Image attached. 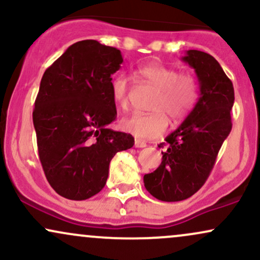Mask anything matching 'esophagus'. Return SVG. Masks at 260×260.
I'll use <instances>...</instances> for the list:
<instances>
[{"instance_id":"obj_1","label":"esophagus","mask_w":260,"mask_h":260,"mask_svg":"<svg viewBox=\"0 0 260 260\" xmlns=\"http://www.w3.org/2000/svg\"><path fill=\"white\" fill-rule=\"evenodd\" d=\"M134 147H136V148H145V147H147V143L143 142V140H140V139H136V140H134Z\"/></svg>"}]
</instances>
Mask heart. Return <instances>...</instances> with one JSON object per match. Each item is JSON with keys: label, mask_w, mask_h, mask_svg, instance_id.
Segmentation results:
<instances>
[{"label": "heart", "mask_w": 260, "mask_h": 260, "mask_svg": "<svg viewBox=\"0 0 260 260\" xmlns=\"http://www.w3.org/2000/svg\"><path fill=\"white\" fill-rule=\"evenodd\" d=\"M136 77L156 89L150 104L151 112H134L121 120V128L138 138H156L168 129L169 118L178 122L193 110L198 100V82L188 72L177 73L175 68L160 62H149L136 70ZM112 99L118 106L128 104V82L123 74L111 82Z\"/></svg>", "instance_id": "b5f03b06"}]
</instances>
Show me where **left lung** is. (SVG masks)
<instances>
[{"instance_id":"8db88e82","label":"left lung","mask_w":260,"mask_h":260,"mask_svg":"<svg viewBox=\"0 0 260 260\" xmlns=\"http://www.w3.org/2000/svg\"><path fill=\"white\" fill-rule=\"evenodd\" d=\"M182 61L194 68L201 96L181 126L166 137L168 150L159 168L144 175L148 192L162 202L184 201L201 189L232 128L234 85L219 62L198 50H188Z\"/></svg>"}]
</instances>
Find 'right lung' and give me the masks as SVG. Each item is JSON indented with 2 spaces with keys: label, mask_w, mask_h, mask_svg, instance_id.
<instances>
[{
  "label": "right lung",
  "mask_w": 260,
  "mask_h": 260,
  "mask_svg": "<svg viewBox=\"0 0 260 260\" xmlns=\"http://www.w3.org/2000/svg\"><path fill=\"white\" fill-rule=\"evenodd\" d=\"M123 62L116 47L96 40L71 45L45 71L32 122L39 159L50 186L72 201L103 189L110 161L131 149V134L110 129L117 111L111 76Z\"/></svg>",
  "instance_id": "obj_1"
}]
</instances>
